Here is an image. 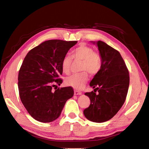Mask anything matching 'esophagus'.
Masks as SVG:
<instances>
[{
  "label": "esophagus",
  "mask_w": 149,
  "mask_h": 149,
  "mask_svg": "<svg viewBox=\"0 0 149 149\" xmlns=\"http://www.w3.org/2000/svg\"><path fill=\"white\" fill-rule=\"evenodd\" d=\"M82 94V93L81 91H78V90H74V94L75 95H81Z\"/></svg>",
  "instance_id": "1"
}]
</instances>
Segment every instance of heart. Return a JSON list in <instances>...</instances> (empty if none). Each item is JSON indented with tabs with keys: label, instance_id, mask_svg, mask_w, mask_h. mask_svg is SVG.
<instances>
[{
	"label": "heart",
	"instance_id": "obj_1",
	"mask_svg": "<svg viewBox=\"0 0 149 149\" xmlns=\"http://www.w3.org/2000/svg\"><path fill=\"white\" fill-rule=\"evenodd\" d=\"M72 58L74 61H82L79 73L71 74L65 79L66 85L76 89H81L88 81V75H96L100 71L102 66V57L100 53L84 44H82L72 52L71 57L66 55L61 61V70L65 74H69L72 64Z\"/></svg>",
	"mask_w": 149,
	"mask_h": 149
}]
</instances>
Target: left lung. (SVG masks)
Instances as JSON below:
<instances>
[{"label":"left lung","mask_w":149,"mask_h":149,"mask_svg":"<svg viewBox=\"0 0 149 149\" xmlns=\"http://www.w3.org/2000/svg\"><path fill=\"white\" fill-rule=\"evenodd\" d=\"M96 43L102 57V66L89 84L95 88L94 92L84 94L91 103L83 113L89 120L104 123L113 118L124 104L128 92L129 74L118 50L100 40ZM97 90L98 93H95Z\"/></svg>","instance_id":"8db88e82"}]
</instances>
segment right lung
<instances>
[{
	"instance_id": "add662e5",
	"label": "right lung",
	"mask_w": 149,
	"mask_h": 149,
	"mask_svg": "<svg viewBox=\"0 0 149 149\" xmlns=\"http://www.w3.org/2000/svg\"><path fill=\"white\" fill-rule=\"evenodd\" d=\"M77 42L47 40L31 49L25 57L19 72L18 87L22 104L35 120L42 123L56 120L66 101L73 97L72 87H55L63 82L59 78L63 73V58Z\"/></svg>"
}]
</instances>
